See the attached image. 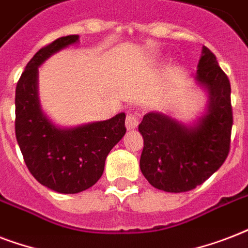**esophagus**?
Returning a JSON list of instances; mask_svg holds the SVG:
<instances>
[{
	"instance_id": "1",
	"label": "esophagus",
	"mask_w": 248,
	"mask_h": 248,
	"mask_svg": "<svg viewBox=\"0 0 248 248\" xmlns=\"http://www.w3.org/2000/svg\"><path fill=\"white\" fill-rule=\"evenodd\" d=\"M138 124H139V114L128 113L127 117H126V127L128 130H134V128L138 127Z\"/></svg>"
}]
</instances>
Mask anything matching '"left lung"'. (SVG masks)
Listing matches in <instances>:
<instances>
[{"label":"left lung","mask_w":248,"mask_h":248,"mask_svg":"<svg viewBox=\"0 0 248 248\" xmlns=\"http://www.w3.org/2000/svg\"><path fill=\"white\" fill-rule=\"evenodd\" d=\"M196 78L210 93L208 112L197 126L186 127L153 112L139 124L144 139L140 170L159 190H192L221 167L231 151V82L210 48L203 47Z\"/></svg>","instance_id":"8db88e82"}]
</instances>
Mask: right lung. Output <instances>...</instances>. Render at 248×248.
Instances as JSON below:
<instances>
[{"mask_svg":"<svg viewBox=\"0 0 248 248\" xmlns=\"http://www.w3.org/2000/svg\"><path fill=\"white\" fill-rule=\"evenodd\" d=\"M78 41V34L60 37L34 54L15 90V135L24 162L40 184L58 193L89 189L103 175L105 158L126 132V114L62 130L42 114L37 97L38 65L48 56Z\"/></svg>","mask_w":248,"mask_h":248,"instance_id":"obj_1","label":"right lung"}]
</instances>
